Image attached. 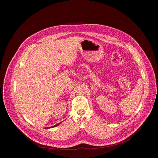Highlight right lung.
Instances as JSON below:
<instances>
[{
	"instance_id": "obj_1",
	"label": "right lung",
	"mask_w": 158,
	"mask_h": 158,
	"mask_svg": "<svg viewBox=\"0 0 158 158\" xmlns=\"http://www.w3.org/2000/svg\"><path fill=\"white\" fill-rule=\"evenodd\" d=\"M60 123H58V124H56V125H54V126H52V127H48V128H53V127H56V126H58L59 125Z\"/></svg>"
}]
</instances>
